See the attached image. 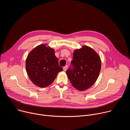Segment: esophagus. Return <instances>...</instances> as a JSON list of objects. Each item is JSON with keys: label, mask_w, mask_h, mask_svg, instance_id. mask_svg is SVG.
Here are the masks:
<instances>
[{"label": "esophagus", "mask_w": 130, "mask_h": 130, "mask_svg": "<svg viewBox=\"0 0 130 130\" xmlns=\"http://www.w3.org/2000/svg\"><path fill=\"white\" fill-rule=\"evenodd\" d=\"M67 67H68L67 65H66L65 66H64V67H63V70H64V71H66L67 70Z\"/></svg>", "instance_id": "34e87169"}]
</instances>
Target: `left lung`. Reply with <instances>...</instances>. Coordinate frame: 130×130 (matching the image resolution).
<instances>
[{"label":"left lung","instance_id":"8db88e82","mask_svg":"<svg viewBox=\"0 0 130 130\" xmlns=\"http://www.w3.org/2000/svg\"><path fill=\"white\" fill-rule=\"evenodd\" d=\"M66 71L72 85L79 90L90 88L96 81L101 70V59L91 48L83 46L76 49L73 54V60Z\"/></svg>","mask_w":130,"mask_h":130}]
</instances>
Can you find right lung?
<instances>
[{
    "mask_svg": "<svg viewBox=\"0 0 130 130\" xmlns=\"http://www.w3.org/2000/svg\"><path fill=\"white\" fill-rule=\"evenodd\" d=\"M42 44L34 48L28 55L26 61L30 79L42 88L52 84L58 73L63 70L54 54V50Z\"/></svg>",
    "mask_w": 130,
    "mask_h": 130,
    "instance_id": "right-lung-1",
    "label": "right lung"
}]
</instances>
